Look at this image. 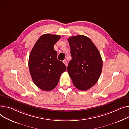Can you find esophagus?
I'll return each instance as SVG.
<instances>
[{
	"label": "esophagus",
	"instance_id": "34e87169",
	"mask_svg": "<svg viewBox=\"0 0 129 129\" xmlns=\"http://www.w3.org/2000/svg\"><path fill=\"white\" fill-rule=\"evenodd\" d=\"M63 63H64V64L66 66H67L68 63H67V61H66V59H65V60H64V61H63Z\"/></svg>",
	"mask_w": 129,
	"mask_h": 129
}]
</instances>
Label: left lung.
Wrapping results in <instances>:
<instances>
[{
    "mask_svg": "<svg viewBox=\"0 0 129 129\" xmlns=\"http://www.w3.org/2000/svg\"><path fill=\"white\" fill-rule=\"evenodd\" d=\"M72 57L67 72L75 87L85 91L98 81L102 70L103 61L97 48L91 40L83 35L68 39Z\"/></svg>",
    "mask_w": 129,
    "mask_h": 129,
    "instance_id": "8db88e82",
    "label": "left lung"
}]
</instances>
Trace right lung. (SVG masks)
<instances>
[{
	"label": "right lung",
	"instance_id": "right-lung-1",
	"mask_svg": "<svg viewBox=\"0 0 129 129\" xmlns=\"http://www.w3.org/2000/svg\"><path fill=\"white\" fill-rule=\"evenodd\" d=\"M61 36L44 34L33 48L28 59V67L32 80L44 91H51L57 85L62 73L66 70L65 64L57 59L53 46Z\"/></svg>",
	"mask_w": 129,
	"mask_h": 129
}]
</instances>
